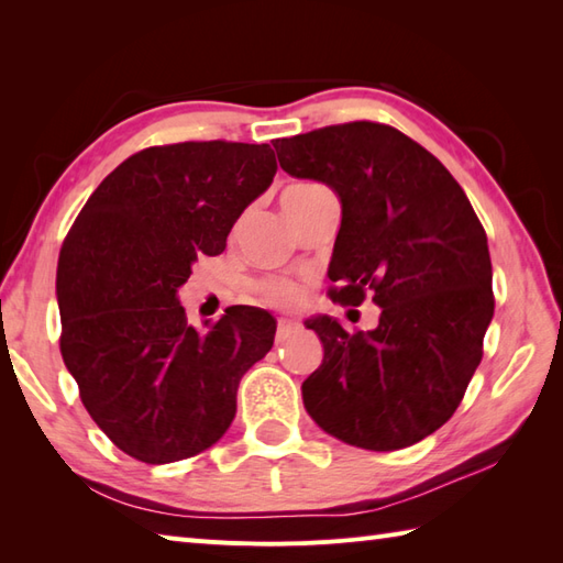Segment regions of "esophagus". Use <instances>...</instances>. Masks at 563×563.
I'll use <instances>...</instances> for the list:
<instances>
[{
  "label": "esophagus",
  "instance_id": "1",
  "mask_svg": "<svg viewBox=\"0 0 563 563\" xmlns=\"http://www.w3.org/2000/svg\"><path fill=\"white\" fill-rule=\"evenodd\" d=\"M296 330H298L296 322H291V320H279V324H277V344H284Z\"/></svg>",
  "mask_w": 563,
  "mask_h": 563
}]
</instances>
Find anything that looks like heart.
<instances>
[{
	"instance_id": "1",
	"label": "heart",
	"mask_w": 563,
	"mask_h": 563,
	"mask_svg": "<svg viewBox=\"0 0 563 563\" xmlns=\"http://www.w3.org/2000/svg\"><path fill=\"white\" fill-rule=\"evenodd\" d=\"M318 185L313 183H294L284 190L286 197H294V195H306L310 190H316ZM262 296H265V301H269L272 306H282V308H289L294 303H298V298H301V289L294 282H286V279H267L262 282Z\"/></svg>"
}]
</instances>
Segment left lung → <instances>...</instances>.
<instances>
[{
    "label": "left lung",
    "mask_w": 563,
    "mask_h": 563,
    "mask_svg": "<svg viewBox=\"0 0 563 563\" xmlns=\"http://www.w3.org/2000/svg\"><path fill=\"white\" fill-rule=\"evenodd\" d=\"M294 178L340 197L332 298L383 313L349 334L330 316L306 320L322 364L303 380L318 427L364 451H399L453 417L482 361L494 318L492 257L467 195L439 158L395 128L346 122L272 142Z\"/></svg>",
    "instance_id": "8db88e82"
}]
</instances>
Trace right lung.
<instances>
[{
    "label": "right lung",
    "mask_w": 563,
    "mask_h": 563,
    "mask_svg": "<svg viewBox=\"0 0 563 563\" xmlns=\"http://www.w3.org/2000/svg\"><path fill=\"white\" fill-rule=\"evenodd\" d=\"M277 173L269 144L183 142L130 156L96 187L57 262L59 349L91 419L148 465L214 445L247 368L274 344L267 310L192 328L178 301Z\"/></svg>",
    "instance_id": "1"
}]
</instances>
